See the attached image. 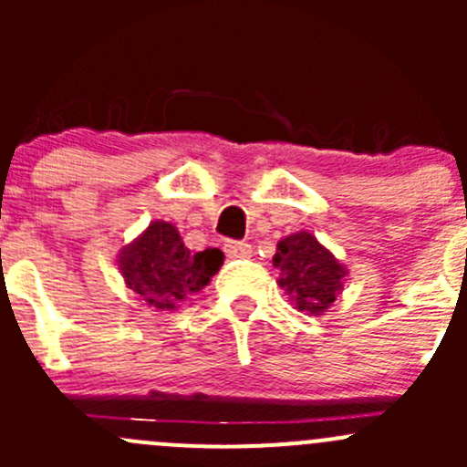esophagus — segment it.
<instances>
[{
	"mask_svg": "<svg viewBox=\"0 0 467 467\" xmlns=\"http://www.w3.org/2000/svg\"><path fill=\"white\" fill-rule=\"evenodd\" d=\"M223 251H225V255H228V257H242V260H244V257L253 255L251 244H246V242H225Z\"/></svg>",
	"mask_w": 467,
	"mask_h": 467,
	"instance_id": "1",
	"label": "esophagus"
}]
</instances>
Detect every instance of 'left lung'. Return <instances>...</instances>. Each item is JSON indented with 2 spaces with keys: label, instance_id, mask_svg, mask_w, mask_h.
Segmentation results:
<instances>
[{
  "label": "left lung",
  "instance_id": "left-lung-1",
  "mask_svg": "<svg viewBox=\"0 0 467 467\" xmlns=\"http://www.w3.org/2000/svg\"><path fill=\"white\" fill-rule=\"evenodd\" d=\"M273 266L280 271L277 285L286 291L296 309L312 317L332 307L348 275L346 266L307 230L277 242Z\"/></svg>",
  "mask_w": 467,
  "mask_h": 467
}]
</instances>
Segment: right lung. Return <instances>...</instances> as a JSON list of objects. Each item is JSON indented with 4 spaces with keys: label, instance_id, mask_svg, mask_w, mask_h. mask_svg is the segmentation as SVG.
Listing matches in <instances>:
<instances>
[{
    "label": "right lung",
    "instance_id": "obj_1",
    "mask_svg": "<svg viewBox=\"0 0 467 467\" xmlns=\"http://www.w3.org/2000/svg\"><path fill=\"white\" fill-rule=\"evenodd\" d=\"M126 286L149 307L169 312L210 285L223 264L219 248L192 253L169 221H150L149 228L126 244L117 257Z\"/></svg>",
    "mask_w": 467,
    "mask_h": 467
}]
</instances>
